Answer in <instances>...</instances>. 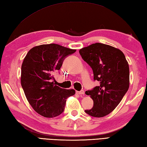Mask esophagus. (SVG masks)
<instances>
[{"mask_svg": "<svg viewBox=\"0 0 147 147\" xmlns=\"http://www.w3.org/2000/svg\"><path fill=\"white\" fill-rule=\"evenodd\" d=\"M76 93L77 94H79L80 95H84L85 94V92H84V90H81V91H76Z\"/></svg>", "mask_w": 147, "mask_h": 147, "instance_id": "obj_1", "label": "esophagus"}]
</instances>
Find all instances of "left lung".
<instances>
[{"mask_svg": "<svg viewBox=\"0 0 147 147\" xmlns=\"http://www.w3.org/2000/svg\"><path fill=\"white\" fill-rule=\"evenodd\" d=\"M82 59L92 67L93 79L100 82L85 92L93 100V107L85 110L95 117H102L113 111L129 86V68L119 49L104 43H93L80 50Z\"/></svg>", "mask_w": 147, "mask_h": 147, "instance_id": "8db88e82", "label": "left lung"}]
</instances>
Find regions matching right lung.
I'll return each mask as SVG.
<instances>
[{
    "mask_svg": "<svg viewBox=\"0 0 147 147\" xmlns=\"http://www.w3.org/2000/svg\"><path fill=\"white\" fill-rule=\"evenodd\" d=\"M76 50L55 43L34 47L28 52L21 65V83L31 106L45 117H54L63 112L66 99L75 94L73 89L55 85L54 72L61 69L67 56Z\"/></svg>",
    "mask_w": 147,
    "mask_h": 147,
    "instance_id": "right-lung-1",
    "label": "right lung"
}]
</instances>
